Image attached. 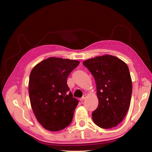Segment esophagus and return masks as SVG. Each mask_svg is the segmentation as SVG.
<instances>
[{
  "mask_svg": "<svg viewBox=\"0 0 152 152\" xmlns=\"http://www.w3.org/2000/svg\"><path fill=\"white\" fill-rule=\"evenodd\" d=\"M86 98H87V95H86V94H84V95H83V96H82V97L80 99V101L81 102H82L84 99H86Z\"/></svg>",
  "mask_w": 152,
  "mask_h": 152,
  "instance_id": "1",
  "label": "esophagus"
}]
</instances>
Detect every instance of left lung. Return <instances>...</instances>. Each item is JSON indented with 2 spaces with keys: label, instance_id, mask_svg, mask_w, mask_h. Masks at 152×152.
I'll return each mask as SVG.
<instances>
[{
  "label": "left lung",
  "instance_id": "obj_1",
  "mask_svg": "<svg viewBox=\"0 0 152 152\" xmlns=\"http://www.w3.org/2000/svg\"><path fill=\"white\" fill-rule=\"evenodd\" d=\"M94 77L99 101L92 113L99 127H116L125 117L131 103L132 80L126 63L112 55H103L83 62Z\"/></svg>",
  "mask_w": 152,
  "mask_h": 152
}]
</instances>
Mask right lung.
I'll return each mask as SVG.
<instances>
[{"label":"right lung","mask_w":152,"mask_h":152,"mask_svg":"<svg viewBox=\"0 0 152 152\" xmlns=\"http://www.w3.org/2000/svg\"><path fill=\"white\" fill-rule=\"evenodd\" d=\"M80 61L50 57L39 63L30 74L31 107L37 121L50 131H58L72 122L79 103L73 97L67 78Z\"/></svg>","instance_id":"1"}]
</instances>
